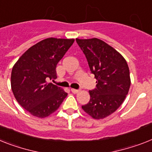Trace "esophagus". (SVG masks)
<instances>
[{
  "mask_svg": "<svg viewBox=\"0 0 152 152\" xmlns=\"http://www.w3.org/2000/svg\"><path fill=\"white\" fill-rule=\"evenodd\" d=\"M71 91H72L73 93L76 94V93H78L79 91H80V90H78V89H75V88H71Z\"/></svg>",
  "mask_w": 152,
  "mask_h": 152,
  "instance_id": "esophagus-1",
  "label": "esophagus"
}]
</instances>
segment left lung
<instances>
[{
  "label": "left lung",
  "mask_w": 152,
  "mask_h": 152,
  "mask_svg": "<svg viewBox=\"0 0 152 152\" xmlns=\"http://www.w3.org/2000/svg\"><path fill=\"white\" fill-rule=\"evenodd\" d=\"M96 78V88L89 91L88 103L81 108L96 120L113 113L126 99L130 86V71L124 56L97 38L76 39Z\"/></svg>",
  "instance_id": "1"
}]
</instances>
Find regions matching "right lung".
Segmentation results:
<instances>
[{"label": "right lung", "instance_id": "obj_1", "mask_svg": "<svg viewBox=\"0 0 152 152\" xmlns=\"http://www.w3.org/2000/svg\"><path fill=\"white\" fill-rule=\"evenodd\" d=\"M75 39L47 38L31 46L13 66L11 86L20 106L39 118L54 113L67 93L48 82L56 78V64Z\"/></svg>", "mask_w": 152, "mask_h": 152}]
</instances>
